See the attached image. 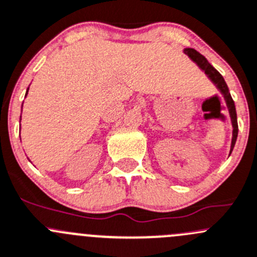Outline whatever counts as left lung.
Instances as JSON below:
<instances>
[{
  "mask_svg": "<svg viewBox=\"0 0 257 257\" xmlns=\"http://www.w3.org/2000/svg\"><path fill=\"white\" fill-rule=\"evenodd\" d=\"M183 52L192 60V61L195 62L196 65H197L198 68L206 74V75H207V78L212 81L213 85L217 88V90L222 94L223 99H225V103L226 105H227L228 114H230V118H231V124H232V141H231V148H230V154H231L233 147H235L236 139H237L238 125H237V115H236L235 103H233L232 98H231V94L230 91H228L227 84H226L223 76L221 75V74L218 73L212 65H211L203 55H201L200 52L196 51L195 49H184Z\"/></svg>",
  "mask_w": 257,
  "mask_h": 257,
  "instance_id": "left-lung-1",
  "label": "left lung"
}]
</instances>
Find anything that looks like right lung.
I'll return each instance as SVG.
<instances>
[{"label":"right lung","mask_w":257,"mask_h":257,"mask_svg":"<svg viewBox=\"0 0 257 257\" xmlns=\"http://www.w3.org/2000/svg\"><path fill=\"white\" fill-rule=\"evenodd\" d=\"M27 93H29V88H27V91H26V95H27ZM25 95V96H26ZM20 118H21V116H20Z\"/></svg>","instance_id":"right-lung-1"}]
</instances>
